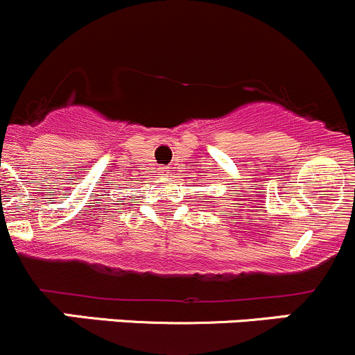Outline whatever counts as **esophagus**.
<instances>
[{"label":"esophagus","instance_id":"34e87169","mask_svg":"<svg viewBox=\"0 0 355 355\" xmlns=\"http://www.w3.org/2000/svg\"><path fill=\"white\" fill-rule=\"evenodd\" d=\"M159 171H160V173H162V174H169V166H160Z\"/></svg>","mask_w":355,"mask_h":355}]
</instances>
